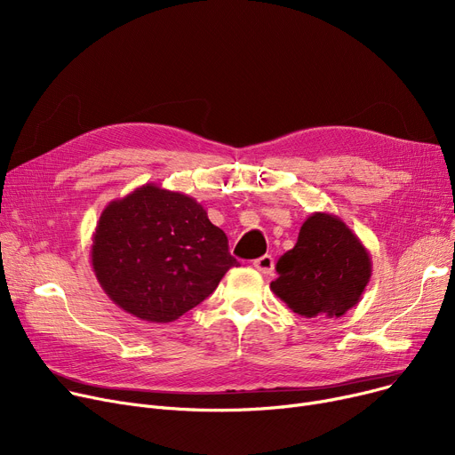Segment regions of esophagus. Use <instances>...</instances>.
I'll use <instances>...</instances> for the list:
<instances>
[{
  "label": "esophagus",
  "instance_id": "esophagus-1",
  "mask_svg": "<svg viewBox=\"0 0 455 455\" xmlns=\"http://www.w3.org/2000/svg\"><path fill=\"white\" fill-rule=\"evenodd\" d=\"M254 267H256L259 273L271 275L273 269H275V259H273L271 254H264V256H259L258 259H254Z\"/></svg>",
  "mask_w": 455,
  "mask_h": 455
}]
</instances>
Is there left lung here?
Returning <instances> with one entry per match:
<instances>
[{
    "label": "left lung",
    "instance_id": "8db88e82",
    "mask_svg": "<svg viewBox=\"0 0 455 455\" xmlns=\"http://www.w3.org/2000/svg\"><path fill=\"white\" fill-rule=\"evenodd\" d=\"M271 291L300 317H341L360 302L372 275L371 254L338 215L314 212L297 243L276 264Z\"/></svg>",
    "mask_w": 455,
    "mask_h": 455
}]
</instances>
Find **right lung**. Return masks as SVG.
Masks as SVG:
<instances>
[{
    "mask_svg": "<svg viewBox=\"0 0 455 455\" xmlns=\"http://www.w3.org/2000/svg\"><path fill=\"white\" fill-rule=\"evenodd\" d=\"M90 258L108 299L148 323L179 319L240 266L201 203L153 182L105 206Z\"/></svg>",
    "mask_w": 455,
    "mask_h": 455,
    "instance_id": "add662e5",
    "label": "right lung"
}]
</instances>
